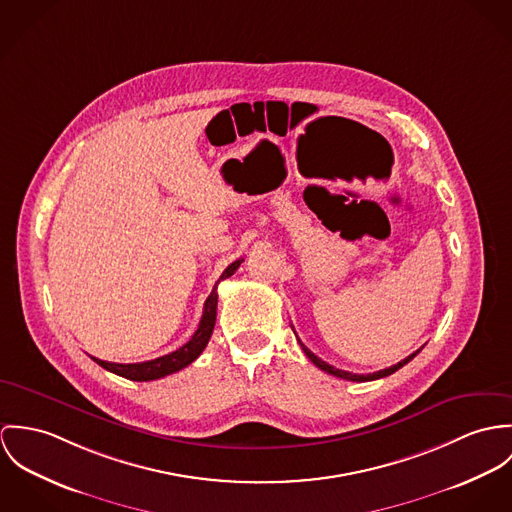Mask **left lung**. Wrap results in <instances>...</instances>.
Masks as SVG:
<instances>
[{"mask_svg":"<svg viewBox=\"0 0 512 512\" xmlns=\"http://www.w3.org/2000/svg\"><path fill=\"white\" fill-rule=\"evenodd\" d=\"M300 341V340H298ZM300 347L304 349V353H306V357L318 367V369H322V371H326V373H330V375H334V377H340V379H345V381H355V383H365V381H375V379H383V377H389V375H393L395 371H398L400 367H404L408 361H412L418 353H420V349L418 351H414L412 355H408L406 359H402V361H398L397 365H393V367H387V369H381V371H377V373H369V375H357V373H349V371H341V369H336L334 365H330V363H326V361H322L318 355H314L302 341H300Z\"/></svg>","mask_w":512,"mask_h":512,"instance_id":"1","label":"left lung"}]
</instances>
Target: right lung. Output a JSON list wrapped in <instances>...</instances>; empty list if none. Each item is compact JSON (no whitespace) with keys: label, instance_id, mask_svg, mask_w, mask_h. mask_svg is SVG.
Masks as SVG:
<instances>
[{"label":"right lung","instance_id":"right-lung-1","mask_svg":"<svg viewBox=\"0 0 512 512\" xmlns=\"http://www.w3.org/2000/svg\"><path fill=\"white\" fill-rule=\"evenodd\" d=\"M243 263V259H237L229 265L228 269L222 273L220 281L229 279L239 265ZM218 281V283H220ZM218 283L214 286V290L210 292V296L204 302V312H202V320L198 324V330L194 332L192 340L184 343L182 347H178L176 351H172L169 355L151 359V361H143V363H112V361H104V359H96L92 357L98 365H102L104 369L112 371L119 377H125L129 381H155L161 377H167L171 373H176L184 367H188L208 345L210 336L214 332L216 326V308H218Z\"/></svg>","mask_w":512,"mask_h":512}]
</instances>
